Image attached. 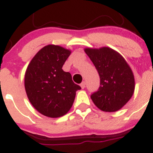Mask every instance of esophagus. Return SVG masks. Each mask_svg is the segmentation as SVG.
Here are the masks:
<instances>
[{
    "label": "esophagus",
    "mask_w": 153,
    "mask_h": 153,
    "mask_svg": "<svg viewBox=\"0 0 153 153\" xmlns=\"http://www.w3.org/2000/svg\"><path fill=\"white\" fill-rule=\"evenodd\" d=\"M80 86H81V88H82V89L85 88V86H86V83H85L84 81H83V82H82V83H80Z\"/></svg>",
    "instance_id": "obj_1"
}]
</instances>
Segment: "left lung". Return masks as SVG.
Listing matches in <instances>:
<instances>
[{
	"label": "left lung",
	"instance_id": "obj_1",
	"mask_svg": "<svg viewBox=\"0 0 153 153\" xmlns=\"http://www.w3.org/2000/svg\"><path fill=\"white\" fill-rule=\"evenodd\" d=\"M86 53L95 66L100 86L90 97L104 112H116L130 100L135 90V79L130 67L118 52L109 47L86 48Z\"/></svg>",
	"mask_w": 153,
	"mask_h": 153
}]
</instances>
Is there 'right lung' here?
I'll use <instances>...</instances> for the list:
<instances>
[{
    "label": "right lung",
    "instance_id": "right-lung-1",
    "mask_svg": "<svg viewBox=\"0 0 153 153\" xmlns=\"http://www.w3.org/2000/svg\"><path fill=\"white\" fill-rule=\"evenodd\" d=\"M71 51L57 45L45 46L28 65L24 86L30 103L40 113L51 118L63 117L72 107L80 90L71 74L62 67Z\"/></svg>",
    "mask_w": 153,
    "mask_h": 153
}]
</instances>
